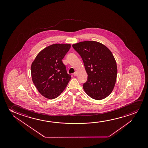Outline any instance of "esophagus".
Returning a JSON list of instances; mask_svg holds the SVG:
<instances>
[{"instance_id": "1", "label": "esophagus", "mask_w": 148, "mask_h": 148, "mask_svg": "<svg viewBox=\"0 0 148 148\" xmlns=\"http://www.w3.org/2000/svg\"><path fill=\"white\" fill-rule=\"evenodd\" d=\"M73 75L74 76H76L77 75V71H75L74 73H73Z\"/></svg>"}]
</instances>
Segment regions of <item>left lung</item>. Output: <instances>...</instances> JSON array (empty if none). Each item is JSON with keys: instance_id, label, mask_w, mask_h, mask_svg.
<instances>
[{"instance_id": "1", "label": "left lung", "mask_w": 148, "mask_h": 148, "mask_svg": "<svg viewBox=\"0 0 148 148\" xmlns=\"http://www.w3.org/2000/svg\"><path fill=\"white\" fill-rule=\"evenodd\" d=\"M81 56L88 76L83 84L86 93L93 99L107 97L113 89L117 74L115 60L105 45L93 41L73 45Z\"/></svg>"}]
</instances>
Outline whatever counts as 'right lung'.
<instances>
[{"instance_id":"1","label":"right lung","mask_w":148,"mask_h":148,"mask_svg":"<svg viewBox=\"0 0 148 148\" xmlns=\"http://www.w3.org/2000/svg\"><path fill=\"white\" fill-rule=\"evenodd\" d=\"M71 47L70 44H54L43 49L37 55L31 67L33 82L45 97L53 99L65 89L70 74L62 60Z\"/></svg>"}]
</instances>
